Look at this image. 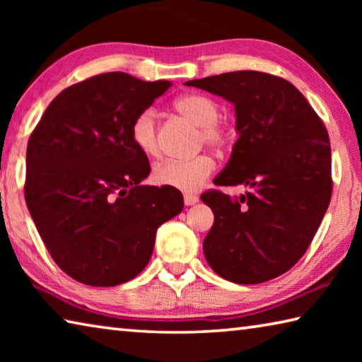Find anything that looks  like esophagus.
Segmentation results:
<instances>
[{
    "mask_svg": "<svg viewBox=\"0 0 362 362\" xmlns=\"http://www.w3.org/2000/svg\"><path fill=\"white\" fill-rule=\"evenodd\" d=\"M199 201V198L196 194H185L183 196V203H185V206H193V204H196Z\"/></svg>",
    "mask_w": 362,
    "mask_h": 362,
    "instance_id": "1",
    "label": "esophagus"
}]
</instances>
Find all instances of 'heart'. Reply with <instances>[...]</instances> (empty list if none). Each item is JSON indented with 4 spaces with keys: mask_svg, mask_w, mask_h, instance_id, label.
<instances>
[{
    "mask_svg": "<svg viewBox=\"0 0 362 362\" xmlns=\"http://www.w3.org/2000/svg\"><path fill=\"white\" fill-rule=\"evenodd\" d=\"M174 108L177 113L201 127V142L214 148H222L228 142L230 132L218 121L222 110L216 99L204 94H185L175 99ZM131 139L142 155H158L159 142L155 110L146 108L134 118ZM214 168L216 163L207 155H199L192 159H164L153 168L151 179L158 185L177 188L182 192H196L209 179Z\"/></svg>",
    "mask_w": 362,
    "mask_h": 362,
    "instance_id": "obj_1",
    "label": "heart"
}]
</instances>
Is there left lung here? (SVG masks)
Returning a JSON list of instances; mask_svg holds the SVG:
<instances>
[{
  "instance_id": "left-lung-1",
  "label": "left lung",
  "mask_w": 362,
  "mask_h": 362,
  "mask_svg": "<svg viewBox=\"0 0 362 362\" xmlns=\"http://www.w3.org/2000/svg\"><path fill=\"white\" fill-rule=\"evenodd\" d=\"M185 84L235 105L240 139L214 183L247 188L240 198L218 189L201 194L214 212L206 260L236 284L281 276L302 259L330 203L326 127L296 86L268 73L231 71Z\"/></svg>"
}]
</instances>
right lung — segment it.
<instances>
[{"instance_id": "1", "label": "right lung", "mask_w": 362, "mask_h": 362, "mask_svg": "<svg viewBox=\"0 0 362 362\" xmlns=\"http://www.w3.org/2000/svg\"><path fill=\"white\" fill-rule=\"evenodd\" d=\"M170 86L122 71L93 76L64 89L30 136V216L54 262L79 283L136 278L158 226L183 209L179 189L140 185L150 163L131 139L134 118Z\"/></svg>"}]
</instances>
